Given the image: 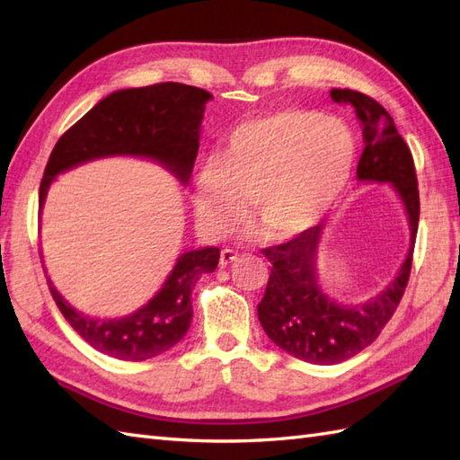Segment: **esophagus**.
I'll list each match as a JSON object with an SVG mask.
<instances>
[{
	"label": "esophagus",
	"mask_w": 460,
	"mask_h": 460,
	"mask_svg": "<svg viewBox=\"0 0 460 460\" xmlns=\"http://www.w3.org/2000/svg\"><path fill=\"white\" fill-rule=\"evenodd\" d=\"M239 259V255L233 249H223L221 251V259H219V265L221 267H227V265H231L233 261H237Z\"/></svg>",
	"instance_id": "34e87169"
}]
</instances>
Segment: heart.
I'll return each instance as SVG.
<instances>
[{
    "label": "heart",
    "mask_w": 460,
    "mask_h": 460,
    "mask_svg": "<svg viewBox=\"0 0 460 460\" xmlns=\"http://www.w3.org/2000/svg\"><path fill=\"white\" fill-rule=\"evenodd\" d=\"M356 138L334 116L282 109L229 136L223 158L203 164L195 205L203 229L223 235L245 217L247 199L275 239H290L326 217L346 191Z\"/></svg>",
    "instance_id": "obj_1"
}]
</instances>
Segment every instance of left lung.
Segmentation results:
<instances>
[{
	"mask_svg": "<svg viewBox=\"0 0 460 460\" xmlns=\"http://www.w3.org/2000/svg\"><path fill=\"white\" fill-rule=\"evenodd\" d=\"M332 101L351 104L364 126L366 148L358 164V180L392 183L407 209L411 247L395 280L364 305H340L322 292L316 280V252L324 225H316L275 247L262 249L270 261V277L257 312L262 330L275 344L308 364L332 366L359 354L392 320L411 275L419 227V190L413 155L399 136L389 112L371 96L332 89Z\"/></svg>",
	"mask_w": 460,
	"mask_h": 460,
	"instance_id": "obj_1",
	"label": "left lung"
}]
</instances>
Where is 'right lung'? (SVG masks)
Masks as SVG:
<instances>
[{"instance_id": "right-lung-1", "label": "right lung", "mask_w": 460, "mask_h": 460, "mask_svg": "<svg viewBox=\"0 0 460 460\" xmlns=\"http://www.w3.org/2000/svg\"><path fill=\"white\" fill-rule=\"evenodd\" d=\"M209 99L208 91L181 83H158L109 94L55 144L39 188V208H43L55 175L104 155L152 158L181 183H188ZM219 255L217 247L183 252L158 295L124 318L84 316L63 300L51 280L47 285L61 314L86 344L116 359L144 361L173 348L190 330L191 288L203 272L217 269Z\"/></svg>"}]
</instances>
